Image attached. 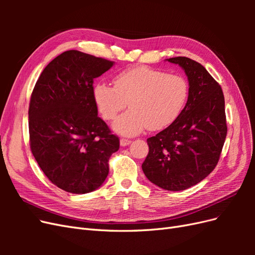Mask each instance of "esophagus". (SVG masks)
Here are the masks:
<instances>
[{"mask_svg":"<svg viewBox=\"0 0 255 255\" xmlns=\"http://www.w3.org/2000/svg\"><path fill=\"white\" fill-rule=\"evenodd\" d=\"M130 142H132V141H130L129 139H127V138H121V139H120V145L121 146L128 145Z\"/></svg>","mask_w":255,"mask_h":255,"instance_id":"34e87169","label":"esophagus"}]
</instances>
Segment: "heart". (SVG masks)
<instances>
[{
  "mask_svg": "<svg viewBox=\"0 0 255 255\" xmlns=\"http://www.w3.org/2000/svg\"><path fill=\"white\" fill-rule=\"evenodd\" d=\"M94 99L105 120H114L126 109L129 111L116 120L115 132L126 136L163 129L180 117L189 97V84L182 75L168 74L148 67L126 69L114 78V86L99 83Z\"/></svg>",
  "mask_w": 255,
  "mask_h": 255,
  "instance_id": "heart-1",
  "label": "heart"
}]
</instances>
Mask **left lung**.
I'll use <instances>...</instances> for the list:
<instances>
[{
	"instance_id": "left-lung-1",
	"label": "left lung",
	"mask_w": 255,
	"mask_h": 255,
	"mask_svg": "<svg viewBox=\"0 0 255 255\" xmlns=\"http://www.w3.org/2000/svg\"><path fill=\"white\" fill-rule=\"evenodd\" d=\"M189 83V97L180 117L146 139L149 154L142 163L148 180L179 191L204 180L217 165L227 137L225 97L206 69L188 57H172Z\"/></svg>"
}]
</instances>
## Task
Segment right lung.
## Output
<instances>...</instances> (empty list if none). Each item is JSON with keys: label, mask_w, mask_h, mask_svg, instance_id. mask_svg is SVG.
I'll return each mask as SVG.
<instances>
[{"label": "right lung", "mask_w": 255, "mask_h": 255, "mask_svg": "<svg viewBox=\"0 0 255 255\" xmlns=\"http://www.w3.org/2000/svg\"><path fill=\"white\" fill-rule=\"evenodd\" d=\"M114 61L76 50L61 53L43 69L30 97L29 145L48 179L71 194L99 188L119 138L98 117L94 80Z\"/></svg>", "instance_id": "obj_1"}]
</instances>
